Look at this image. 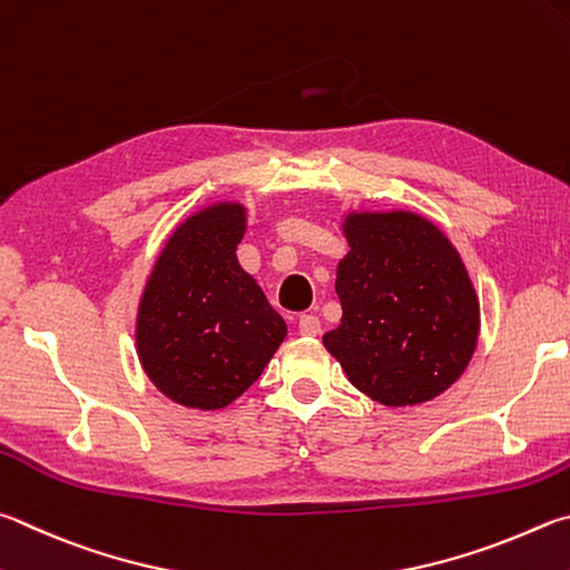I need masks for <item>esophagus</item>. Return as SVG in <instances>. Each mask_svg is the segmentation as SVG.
Segmentation results:
<instances>
[{"label": "esophagus", "instance_id": "obj_1", "mask_svg": "<svg viewBox=\"0 0 570 570\" xmlns=\"http://www.w3.org/2000/svg\"><path fill=\"white\" fill-rule=\"evenodd\" d=\"M298 334L302 336H318L321 334V321L314 314L298 316Z\"/></svg>", "mask_w": 570, "mask_h": 570}]
</instances>
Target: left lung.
Wrapping results in <instances>:
<instances>
[{"label": "left lung", "mask_w": 570, "mask_h": 570, "mask_svg": "<svg viewBox=\"0 0 570 570\" xmlns=\"http://www.w3.org/2000/svg\"><path fill=\"white\" fill-rule=\"evenodd\" d=\"M336 264L341 324L324 346L381 406L433 401L469 368L481 304L461 254L429 216L346 209Z\"/></svg>", "instance_id": "obj_1"}]
</instances>
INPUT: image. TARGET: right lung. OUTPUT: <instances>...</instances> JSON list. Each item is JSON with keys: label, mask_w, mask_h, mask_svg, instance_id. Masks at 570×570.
<instances>
[{"label": "right lung", "mask_w": 570, "mask_h": 570, "mask_svg": "<svg viewBox=\"0 0 570 570\" xmlns=\"http://www.w3.org/2000/svg\"><path fill=\"white\" fill-rule=\"evenodd\" d=\"M246 216V206L234 199L186 216L141 288L134 331L139 364L184 409L229 406L286 338V321L236 258Z\"/></svg>", "instance_id": "add662e5"}]
</instances>
